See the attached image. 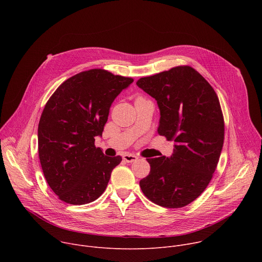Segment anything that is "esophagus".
<instances>
[{"mask_svg":"<svg viewBox=\"0 0 262 262\" xmlns=\"http://www.w3.org/2000/svg\"><path fill=\"white\" fill-rule=\"evenodd\" d=\"M123 160L127 163H134L138 160V157H136L135 155H132V154H125L123 156Z\"/></svg>","mask_w":262,"mask_h":262,"instance_id":"1","label":"esophagus"}]
</instances>
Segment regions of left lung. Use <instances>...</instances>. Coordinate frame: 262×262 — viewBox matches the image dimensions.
I'll return each instance as SVG.
<instances>
[{
	"label": "left lung",
	"instance_id": "obj_1",
	"mask_svg": "<svg viewBox=\"0 0 262 262\" xmlns=\"http://www.w3.org/2000/svg\"><path fill=\"white\" fill-rule=\"evenodd\" d=\"M158 101V133L174 141V154L147 159L148 176L140 180L143 194L167 208L186 206L210 182L219 163L225 124L217 95L191 66L180 65L138 80Z\"/></svg>",
	"mask_w": 262,
	"mask_h": 262
}]
</instances>
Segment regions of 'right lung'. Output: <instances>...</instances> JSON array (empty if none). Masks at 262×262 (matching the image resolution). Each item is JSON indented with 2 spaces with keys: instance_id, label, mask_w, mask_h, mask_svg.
I'll list each match as a JSON object with an SVG mask.
<instances>
[{
  "instance_id": "right-lung-1",
  "label": "right lung",
  "mask_w": 262,
  "mask_h": 262,
  "mask_svg": "<svg viewBox=\"0 0 262 262\" xmlns=\"http://www.w3.org/2000/svg\"><path fill=\"white\" fill-rule=\"evenodd\" d=\"M134 79L94 68L74 74L50 97L38 124V154L45 177L58 198L72 205L96 200L122 161L96 147L110 107Z\"/></svg>"
}]
</instances>
